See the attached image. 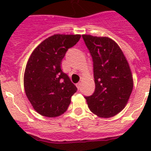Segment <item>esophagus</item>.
Returning a JSON list of instances; mask_svg holds the SVG:
<instances>
[{
  "mask_svg": "<svg viewBox=\"0 0 151 151\" xmlns=\"http://www.w3.org/2000/svg\"><path fill=\"white\" fill-rule=\"evenodd\" d=\"M77 89L78 90H80V87H81V83H77Z\"/></svg>",
  "mask_w": 151,
  "mask_h": 151,
  "instance_id": "esophagus-1",
  "label": "esophagus"
}]
</instances>
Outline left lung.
I'll return each mask as SVG.
<instances>
[{
	"label": "left lung",
	"mask_w": 151,
	"mask_h": 151,
	"mask_svg": "<svg viewBox=\"0 0 151 151\" xmlns=\"http://www.w3.org/2000/svg\"><path fill=\"white\" fill-rule=\"evenodd\" d=\"M93 61L95 91L85 96L90 110L100 118H111L124 109L134 80L129 63L118 44L106 36L83 34Z\"/></svg>",
	"instance_id": "1"
}]
</instances>
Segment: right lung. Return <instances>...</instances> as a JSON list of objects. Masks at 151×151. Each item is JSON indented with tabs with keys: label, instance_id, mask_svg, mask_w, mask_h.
<instances>
[{
	"label": "right lung",
	"instance_id": "right-lung-1",
	"mask_svg": "<svg viewBox=\"0 0 151 151\" xmlns=\"http://www.w3.org/2000/svg\"><path fill=\"white\" fill-rule=\"evenodd\" d=\"M80 37V34H55L30 55L24 73V88L32 106L41 115L56 118L68 109L77 89L62 71V60Z\"/></svg>",
	"mask_w": 151,
	"mask_h": 151
}]
</instances>
